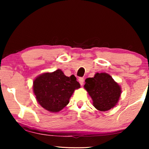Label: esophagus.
<instances>
[{
	"label": "esophagus",
	"mask_w": 149,
	"mask_h": 149,
	"mask_svg": "<svg viewBox=\"0 0 149 149\" xmlns=\"http://www.w3.org/2000/svg\"><path fill=\"white\" fill-rule=\"evenodd\" d=\"M79 82L81 84V85H83V83H84V79L81 78H81H79Z\"/></svg>",
	"instance_id": "1"
}]
</instances>
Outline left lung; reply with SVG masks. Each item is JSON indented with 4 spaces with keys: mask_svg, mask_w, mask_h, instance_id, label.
<instances>
[{
    "mask_svg": "<svg viewBox=\"0 0 149 149\" xmlns=\"http://www.w3.org/2000/svg\"><path fill=\"white\" fill-rule=\"evenodd\" d=\"M84 87L93 100L95 109L109 111L117 103L121 95V87L107 73H96L94 77L85 79Z\"/></svg>",
    "mask_w": 149,
    "mask_h": 149,
    "instance_id": "obj_1",
    "label": "left lung"
}]
</instances>
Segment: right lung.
<instances>
[{
  "instance_id": "right-lung-1",
  "label": "right lung",
  "mask_w": 149,
  "mask_h": 149,
  "mask_svg": "<svg viewBox=\"0 0 149 149\" xmlns=\"http://www.w3.org/2000/svg\"><path fill=\"white\" fill-rule=\"evenodd\" d=\"M80 87L74 75L65 76L60 69L44 73L36 77L33 83L34 95L42 107L52 113H57L69 103L74 89Z\"/></svg>"
}]
</instances>
